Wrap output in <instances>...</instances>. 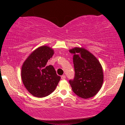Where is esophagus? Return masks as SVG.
Masks as SVG:
<instances>
[{
    "instance_id": "obj_1",
    "label": "esophagus",
    "mask_w": 125,
    "mask_h": 125,
    "mask_svg": "<svg viewBox=\"0 0 125 125\" xmlns=\"http://www.w3.org/2000/svg\"><path fill=\"white\" fill-rule=\"evenodd\" d=\"M66 78V76H65V75H62V76H61V79L62 80H65Z\"/></svg>"
}]
</instances>
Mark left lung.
<instances>
[{"instance_id": "left-lung-1", "label": "left lung", "mask_w": 125, "mask_h": 125, "mask_svg": "<svg viewBox=\"0 0 125 125\" xmlns=\"http://www.w3.org/2000/svg\"><path fill=\"white\" fill-rule=\"evenodd\" d=\"M73 54L75 75L69 83L73 92L82 98H91L102 86L104 73L98 59L83 48L74 47L69 50Z\"/></svg>"}]
</instances>
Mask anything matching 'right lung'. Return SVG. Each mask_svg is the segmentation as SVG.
Returning a JSON list of instances; mask_svg holds the SVG:
<instances>
[{
	"label": "right lung",
	"mask_w": 125,
	"mask_h": 125,
	"mask_svg": "<svg viewBox=\"0 0 125 125\" xmlns=\"http://www.w3.org/2000/svg\"><path fill=\"white\" fill-rule=\"evenodd\" d=\"M53 54V49L51 47L41 46L33 51L23 64L22 81L33 96L42 98L49 95L60 80V76L56 74L53 66L47 65Z\"/></svg>",
	"instance_id": "obj_1"
}]
</instances>
